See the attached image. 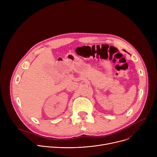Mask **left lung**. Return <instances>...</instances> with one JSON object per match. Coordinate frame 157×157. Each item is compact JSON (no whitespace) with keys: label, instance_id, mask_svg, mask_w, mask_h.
Listing matches in <instances>:
<instances>
[{"label":"left lung","instance_id":"obj_1","mask_svg":"<svg viewBox=\"0 0 157 157\" xmlns=\"http://www.w3.org/2000/svg\"><path fill=\"white\" fill-rule=\"evenodd\" d=\"M124 52H126L125 50H124Z\"/></svg>","mask_w":157,"mask_h":157}]
</instances>
